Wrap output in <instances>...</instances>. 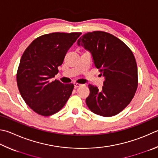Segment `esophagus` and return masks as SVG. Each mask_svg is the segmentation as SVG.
I'll use <instances>...</instances> for the list:
<instances>
[{
    "instance_id": "1",
    "label": "esophagus",
    "mask_w": 158,
    "mask_h": 158,
    "mask_svg": "<svg viewBox=\"0 0 158 158\" xmlns=\"http://www.w3.org/2000/svg\"><path fill=\"white\" fill-rule=\"evenodd\" d=\"M74 87H75V88H77V87H80L82 85L80 84H78V83H74Z\"/></svg>"
}]
</instances>
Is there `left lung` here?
Masks as SVG:
<instances>
[{"label":"left lung","instance_id":"left-lung-1","mask_svg":"<svg viewBox=\"0 0 158 158\" xmlns=\"http://www.w3.org/2000/svg\"><path fill=\"white\" fill-rule=\"evenodd\" d=\"M77 45L90 52L94 65L105 78L102 90L88 85L90 94L85 99L86 105L98 115H116L130 104L138 84L133 52L121 40L102 31L84 34Z\"/></svg>","mask_w":158,"mask_h":158}]
</instances>
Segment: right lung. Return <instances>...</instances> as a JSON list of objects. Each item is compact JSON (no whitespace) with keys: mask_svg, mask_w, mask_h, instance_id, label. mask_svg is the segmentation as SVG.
<instances>
[{"mask_svg":"<svg viewBox=\"0 0 158 158\" xmlns=\"http://www.w3.org/2000/svg\"><path fill=\"white\" fill-rule=\"evenodd\" d=\"M81 32H54L38 37L23 54L16 74L17 85L28 106L39 114L50 116L64 106L73 84L52 79L59 73L68 50Z\"/></svg>","mask_w":158,"mask_h":158,"instance_id":"obj_1","label":"right lung"}]
</instances>
